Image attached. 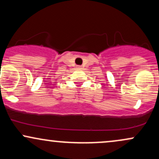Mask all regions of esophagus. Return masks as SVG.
<instances>
[{
	"label": "esophagus",
	"mask_w": 159,
	"mask_h": 159,
	"mask_svg": "<svg viewBox=\"0 0 159 159\" xmlns=\"http://www.w3.org/2000/svg\"><path fill=\"white\" fill-rule=\"evenodd\" d=\"M76 68H77V69H81V66H77V67H76Z\"/></svg>",
	"instance_id": "esophagus-1"
}]
</instances>
